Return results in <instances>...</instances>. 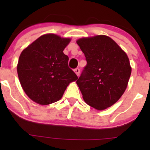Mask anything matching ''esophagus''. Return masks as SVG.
Segmentation results:
<instances>
[{"instance_id": "obj_1", "label": "esophagus", "mask_w": 150, "mask_h": 150, "mask_svg": "<svg viewBox=\"0 0 150 150\" xmlns=\"http://www.w3.org/2000/svg\"><path fill=\"white\" fill-rule=\"evenodd\" d=\"M74 72L76 73V74L77 76H79V74H80V69L79 68H76V69H74Z\"/></svg>"}]
</instances>
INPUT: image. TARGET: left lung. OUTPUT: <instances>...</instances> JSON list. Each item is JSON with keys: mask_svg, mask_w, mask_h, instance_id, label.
<instances>
[{"mask_svg": "<svg viewBox=\"0 0 150 150\" xmlns=\"http://www.w3.org/2000/svg\"><path fill=\"white\" fill-rule=\"evenodd\" d=\"M77 44L85 54L87 65L76 83L86 103L104 110L118 101L131 74L127 54L106 35L82 38Z\"/></svg>", "mask_w": 150, "mask_h": 150, "instance_id": "1", "label": "left lung"}]
</instances>
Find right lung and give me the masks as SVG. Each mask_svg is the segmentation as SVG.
Segmentation results:
<instances>
[{"instance_id": "obj_1", "label": "right lung", "mask_w": 150, "mask_h": 150, "mask_svg": "<svg viewBox=\"0 0 150 150\" xmlns=\"http://www.w3.org/2000/svg\"><path fill=\"white\" fill-rule=\"evenodd\" d=\"M69 41L54 34L44 35L20 54L17 66L20 84L37 103L47 105L58 101L67 85L78 79L63 52Z\"/></svg>"}]
</instances>
